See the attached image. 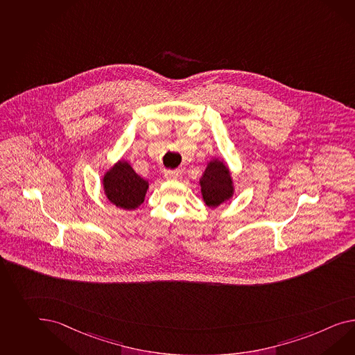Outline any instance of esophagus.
Wrapping results in <instances>:
<instances>
[{
  "instance_id": "1",
  "label": "esophagus",
  "mask_w": 355,
  "mask_h": 355,
  "mask_svg": "<svg viewBox=\"0 0 355 355\" xmlns=\"http://www.w3.org/2000/svg\"><path fill=\"white\" fill-rule=\"evenodd\" d=\"M164 178L167 180H178L182 178V171L180 170H168L164 173Z\"/></svg>"
}]
</instances>
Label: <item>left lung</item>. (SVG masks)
Wrapping results in <instances>:
<instances>
[{"label":"left lung","instance_id":"8db88e82","mask_svg":"<svg viewBox=\"0 0 355 355\" xmlns=\"http://www.w3.org/2000/svg\"><path fill=\"white\" fill-rule=\"evenodd\" d=\"M200 193L209 207H218L234 194L233 179L224 161L214 158L209 161L200 179Z\"/></svg>","mask_w":355,"mask_h":355}]
</instances>
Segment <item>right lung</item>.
Wrapping results in <instances>:
<instances>
[{
  "label": "right lung",
  "instance_id": "obj_1",
  "mask_svg": "<svg viewBox=\"0 0 355 355\" xmlns=\"http://www.w3.org/2000/svg\"><path fill=\"white\" fill-rule=\"evenodd\" d=\"M148 188L149 182L123 159L112 166L103 176V189L107 198L119 209H137L144 202Z\"/></svg>",
  "mask_w": 355,
  "mask_h": 355
}]
</instances>
